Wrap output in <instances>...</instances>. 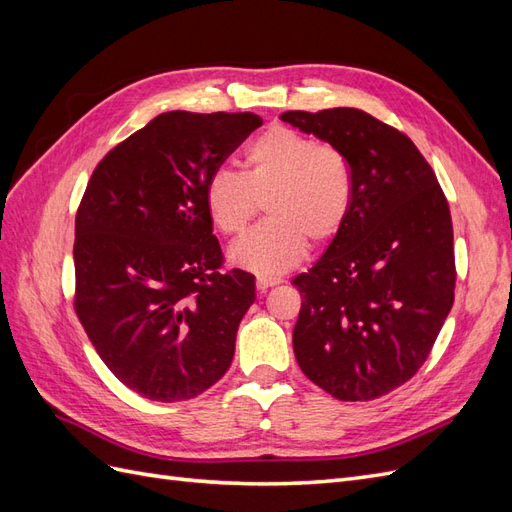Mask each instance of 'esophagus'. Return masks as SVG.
<instances>
[{
  "label": "esophagus",
  "mask_w": 512,
  "mask_h": 512,
  "mask_svg": "<svg viewBox=\"0 0 512 512\" xmlns=\"http://www.w3.org/2000/svg\"><path fill=\"white\" fill-rule=\"evenodd\" d=\"M282 280L280 277H267V275H258L256 277V288L258 290H267V288H271V286H277L280 284Z\"/></svg>",
  "instance_id": "34e87169"
}]
</instances>
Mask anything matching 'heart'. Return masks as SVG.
<instances>
[{
  "label": "heart",
  "mask_w": 512,
  "mask_h": 512,
  "mask_svg": "<svg viewBox=\"0 0 512 512\" xmlns=\"http://www.w3.org/2000/svg\"><path fill=\"white\" fill-rule=\"evenodd\" d=\"M354 200V175L344 153L286 126L262 132L245 149L243 175L218 168L205 188V207L224 235H241L260 205L267 222L230 247L235 265L275 277L299 265L307 239L316 245L342 232Z\"/></svg>",
  "instance_id": "heart-1"
}]
</instances>
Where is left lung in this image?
<instances>
[{
  "label": "left lung",
  "mask_w": 512,
  "mask_h": 512,
  "mask_svg": "<svg viewBox=\"0 0 512 512\" xmlns=\"http://www.w3.org/2000/svg\"><path fill=\"white\" fill-rule=\"evenodd\" d=\"M282 121L344 153L354 200L342 232L292 284L303 374L342 401H371L408 382L455 301L446 196L410 138L359 108L288 111Z\"/></svg>",
  "instance_id": "8db88e82"
}]
</instances>
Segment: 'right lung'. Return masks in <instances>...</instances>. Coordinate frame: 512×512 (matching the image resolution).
Returning a JSON list of instances; mask_svg holds the SVG:
<instances>
[{
  "instance_id": "add662e5",
  "label": "right lung",
  "mask_w": 512,
  "mask_h": 512,
  "mask_svg": "<svg viewBox=\"0 0 512 512\" xmlns=\"http://www.w3.org/2000/svg\"><path fill=\"white\" fill-rule=\"evenodd\" d=\"M260 126L254 113H162L87 183L74 224L76 316L106 367L151 401L200 395L235 356L254 275L222 269L205 188Z\"/></svg>"
}]
</instances>
